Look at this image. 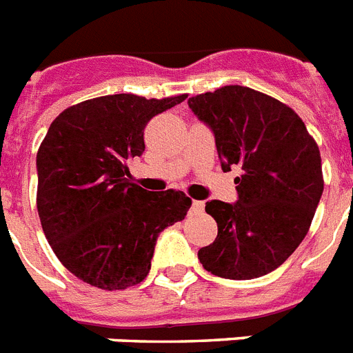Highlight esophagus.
I'll list each match as a JSON object with an SVG mask.
<instances>
[{
	"label": "esophagus",
	"mask_w": 353,
	"mask_h": 353,
	"mask_svg": "<svg viewBox=\"0 0 353 353\" xmlns=\"http://www.w3.org/2000/svg\"><path fill=\"white\" fill-rule=\"evenodd\" d=\"M193 212H196V214H202L203 212V209H205V203L203 202H200V200H194L193 202Z\"/></svg>",
	"instance_id": "1"
}]
</instances>
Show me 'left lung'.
I'll return each mask as SVG.
<instances>
[{"instance_id": "1", "label": "left lung", "mask_w": 353, "mask_h": 353, "mask_svg": "<svg viewBox=\"0 0 353 353\" xmlns=\"http://www.w3.org/2000/svg\"><path fill=\"white\" fill-rule=\"evenodd\" d=\"M188 104L214 133L222 170H241L238 202L205 203L218 236L198 260L220 278L269 274L310 229L325 188L319 148L292 108L247 86H222Z\"/></svg>"}]
</instances>
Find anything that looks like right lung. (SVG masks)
Instances as JSON below:
<instances>
[{
  "label": "right lung",
  "instance_id": "add662e5",
  "mask_svg": "<svg viewBox=\"0 0 353 353\" xmlns=\"http://www.w3.org/2000/svg\"><path fill=\"white\" fill-rule=\"evenodd\" d=\"M188 97L117 93L66 108L37 150V212L52 250L84 283L122 290L151 269L157 238L185 218L183 191L151 193L130 176L144 128Z\"/></svg>",
  "mask_w": 353,
  "mask_h": 353
}]
</instances>
